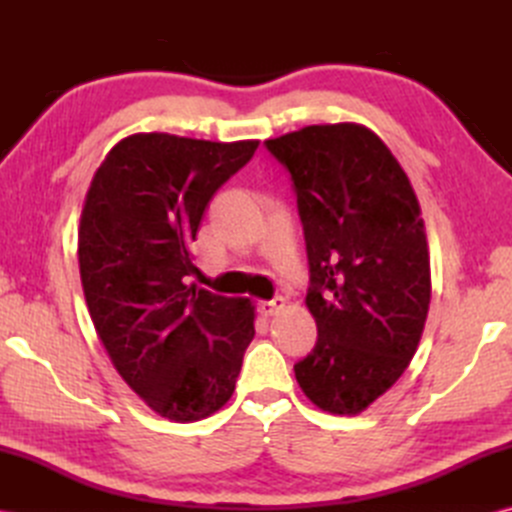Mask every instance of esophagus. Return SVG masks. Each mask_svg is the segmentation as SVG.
Wrapping results in <instances>:
<instances>
[{
    "label": "esophagus",
    "instance_id": "esophagus-1",
    "mask_svg": "<svg viewBox=\"0 0 512 512\" xmlns=\"http://www.w3.org/2000/svg\"><path fill=\"white\" fill-rule=\"evenodd\" d=\"M286 308V299L284 297H273L270 301L259 303V310H262L264 317H273V314L281 312Z\"/></svg>",
    "mask_w": 512,
    "mask_h": 512
}]
</instances>
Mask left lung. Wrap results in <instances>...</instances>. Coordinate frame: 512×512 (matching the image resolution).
<instances>
[{"label":"left lung","instance_id":"left-lung-1","mask_svg":"<svg viewBox=\"0 0 512 512\" xmlns=\"http://www.w3.org/2000/svg\"><path fill=\"white\" fill-rule=\"evenodd\" d=\"M288 171L306 237V303L319 339L295 365L306 396L361 413L416 354L431 301L429 248L407 173L354 123L310 125L266 140Z\"/></svg>","mask_w":512,"mask_h":512}]
</instances>
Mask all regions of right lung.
Instances as JSON below:
<instances>
[{
  "instance_id": "obj_1",
  "label": "right lung",
  "mask_w": 512,
  "mask_h": 512,
  "mask_svg": "<svg viewBox=\"0 0 512 512\" xmlns=\"http://www.w3.org/2000/svg\"><path fill=\"white\" fill-rule=\"evenodd\" d=\"M257 140L169 134L121 140L96 169L79 228V268L96 334L118 374L160 416L193 422L233 396L255 336L248 299L184 284L215 191Z\"/></svg>"
}]
</instances>
